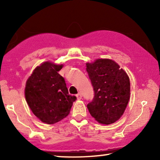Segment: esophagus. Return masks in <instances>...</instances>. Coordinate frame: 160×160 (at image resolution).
<instances>
[{"label":"esophagus","mask_w":160,"mask_h":160,"mask_svg":"<svg viewBox=\"0 0 160 160\" xmlns=\"http://www.w3.org/2000/svg\"><path fill=\"white\" fill-rule=\"evenodd\" d=\"M76 97H77V99L78 100H80V99H82V95H81L80 93H78V94H76Z\"/></svg>","instance_id":"1"}]
</instances>
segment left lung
<instances>
[{"label": "left lung", "instance_id": "1", "mask_svg": "<svg viewBox=\"0 0 160 160\" xmlns=\"http://www.w3.org/2000/svg\"><path fill=\"white\" fill-rule=\"evenodd\" d=\"M86 65L94 92L87 105L89 112L100 123H114L123 115L130 99L128 75L110 59H97Z\"/></svg>", "mask_w": 160, "mask_h": 160}]
</instances>
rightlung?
I'll list each match as a JSON object with an SVG mask.
<instances>
[{
	"instance_id": "add662e5",
	"label": "right lung",
	"mask_w": 160,
	"mask_h": 160,
	"mask_svg": "<svg viewBox=\"0 0 160 160\" xmlns=\"http://www.w3.org/2000/svg\"><path fill=\"white\" fill-rule=\"evenodd\" d=\"M63 65L44 62L34 70L25 87V98L32 112L42 122L53 124L69 114L76 97L70 95L58 73Z\"/></svg>"
}]
</instances>
